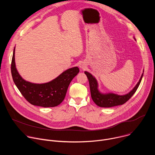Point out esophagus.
Returning a JSON list of instances; mask_svg holds the SVG:
<instances>
[{
	"label": "esophagus",
	"mask_w": 155,
	"mask_h": 155,
	"mask_svg": "<svg viewBox=\"0 0 155 155\" xmlns=\"http://www.w3.org/2000/svg\"><path fill=\"white\" fill-rule=\"evenodd\" d=\"M86 67V65L83 64V63H81L80 65H79V68L81 69H84Z\"/></svg>",
	"instance_id": "esophagus-1"
}]
</instances>
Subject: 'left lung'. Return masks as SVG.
Segmentation results:
<instances>
[{
  "label": "left lung",
  "instance_id": "obj_1",
  "mask_svg": "<svg viewBox=\"0 0 155 155\" xmlns=\"http://www.w3.org/2000/svg\"><path fill=\"white\" fill-rule=\"evenodd\" d=\"M134 38L136 40L134 37ZM84 74L87 76L88 80H89L91 96L93 101L99 107L105 108L123 105L124 103H126L132 96H133V94L137 90L143 75V73L141 75V77L139 82L129 93L124 95H118L112 93H102L100 92V91L98 89V83L96 78L94 76H93L92 74L86 71L84 72Z\"/></svg>",
  "mask_w": 155,
  "mask_h": 155
}]
</instances>
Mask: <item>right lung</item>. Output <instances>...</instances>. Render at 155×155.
<instances>
[{
  "instance_id": "1",
  "label": "right lung",
  "mask_w": 155,
  "mask_h": 155,
  "mask_svg": "<svg viewBox=\"0 0 155 155\" xmlns=\"http://www.w3.org/2000/svg\"><path fill=\"white\" fill-rule=\"evenodd\" d=\"M15 47L13 50L11 72L13 81L24 97L32 105L43 107H53L64 99L72 79L79 72L77 67L63 72L54 80L45 83L37 84L27 81L19 74L15 64Z\"/></svg>"
}]
</instances>
